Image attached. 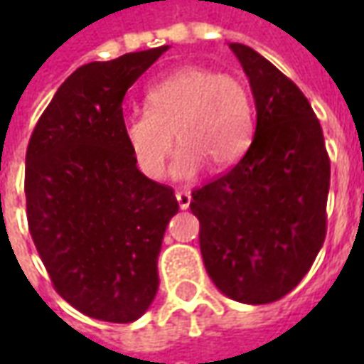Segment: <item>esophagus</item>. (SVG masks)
Listing matches in <instances>:
<instances>
[{
    "label": "esophagus",
    "mask_w": 364,
    "mask_h": 364,
    "mask_svg": "<svg viewBox=\"0 0 364 364\" xmlns=\"http://www.w3.org/2000/svg\"><path fill=\"white\" fill-rule=\"evenodd\" d=\"M175 198H177V203H179V206H181L183 210H185V208H189L191 195L187 193V191H177V193H175Z\"/></svg>",
    "instance_id": "obj_1"
}]
</instances>
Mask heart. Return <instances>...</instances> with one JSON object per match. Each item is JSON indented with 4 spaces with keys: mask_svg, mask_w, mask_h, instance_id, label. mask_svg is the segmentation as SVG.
<instances>
[{
    "mask_svg": "<svg viewBox=\"0 0 364 364\" xmlns=\"http://www.w3.org/2000/svg\"><path fill=\"white\" fill-rule=\"evenodd\" d=\"M255 111L242 80L208 68H183L146 91V111L122 120V136L136 167L159 179L175 142L171 171L193 177L205 164L224 171L252 142Z\"/></svg>",
    "mask_w": 364,
    "mask_h": 364,
    "instance_id": "b5f03b06",
    "label": "heart"
}]
</instances>
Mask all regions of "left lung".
I'll use <instances>...</instances> for the list:
<instances>
[{
  "instance_id": "left-lung-1",
  "label": "left lung",
  "mask_w": 364,
  "mask_h": 364,
  "mask_svg": "<svg viewBox=\"0 0 364 364\" xmlns=\"http://www.w3.org/2000/svg\"><path fill=\"white\" fill-rule=\"evenodd\" d=\"M250 77L257 127L230 171L193 191L208 277L226 296L269 304L304 279L326 240L329 156L304 93L259 52L230 44Z\"/></svg>"
}]
</instances>
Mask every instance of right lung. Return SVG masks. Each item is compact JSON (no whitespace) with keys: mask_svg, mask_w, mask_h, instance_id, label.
I'll use <instances>...</instances> for the list:
<instances>
[{"mask_svg":"<svg viewBox=\"0 0 364 364\" xmlns=\"http://www.w3.org/2000/svg\"><path fill=\"white\" fill-rule=\"evenodd\" d=\"M77 68L28 140L27 220L60 296L90 318L138 320L158 292L161 240L179 205L136 167L122 136L128 87L167 50Z\"/></svg>","mask_w":364,"mask_h":364,"instance_id":"right-lung-1","label":"right lung"}]
</instances>
